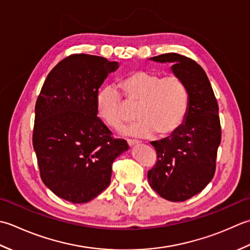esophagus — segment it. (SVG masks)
<instances>
[{
	"label": "esophagus",
	"instance_id": "1",
	"mask_svg": "<svg viewBox=\"0 0 250 250\" xmlns=\"http://www.w3.org/2000/svg\"><path fill=\"white\" fill-rule=\"evenodd\" d=\"M127 144H128V146H136V145L140 144V141H138V140H131V139H128V140H127Z\"/></svg>",
	"mask_w": 250,
	"mask_h": 250
}]
</instances>
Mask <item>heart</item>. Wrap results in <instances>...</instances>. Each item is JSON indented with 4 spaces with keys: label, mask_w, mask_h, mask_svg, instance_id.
<instances>
[{
    "label": "heart",
    "mask_w": 250,
    "mask_h": 250,
    "mask_svg": "<svg viewBox=\"0 0 250 250\" xmlns=\"http://www.w3.org/2000/svg\"><path fill=\"white\" fill-rule=\"evenodd\" d=\"M116 86L119 91L113 85H106L96 95L97 114L109 128L121 130L134 119L126 104L137 108L140 120L127 131L129 135L150 137L155 132L160 138H166L185 124L190 91L179 76L138 70L122 76Z\"/></svg>",
    "instance_id": "1"
}]
</instances>
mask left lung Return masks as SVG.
Listing matches in <instances>:
<instances>
[{
  "label": "left lung",
  "instance_id": "left-lung-1",
  "mask_svg": "<svg viewBox=\"0 0 250 250\" xmlns=\"http://www.w3.org/2000/svg\"><path fill=\"white\" fill-rule=\"evenodd\" d=\"M152 59L174 63L172 72L185 81L190 91L185 124L170 138L151 142L157 160L147 171V180L157 194L183 202L200 193L215 175L221 141L219 106L205 71L194 60L176 53Z\"/></svg>",
  "mask_w": 250,
  "mask_h": 250
}]
</instances>
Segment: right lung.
Listing matches in <instances>:
<instances>
[{"instance_id": "right-lung-1", "label": "right lung", "mask_w": 250, "mask_h": 250, "mask_svg": "<svg viewBox=\"0 0 250 250\" xmlns=\"http://www.w3.org/2000/svg\"><path fill=\"white\" fill-rule=\"evenodd\" d=\"M116 61L73 54L48 73L35 104L32 142L41 179L73 204L93 200L111 181L112 164L128 145L97 116L96 95Z\"/></svg>"}]
</instances>
